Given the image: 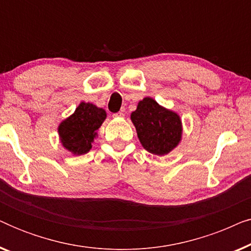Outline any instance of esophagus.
Segmentation results:
<instances>
[{
    "mask_svg": "<svg viewBox=\"0 0 251 251\" xmlns=\"http://www.w3.org/2000/svg\"><path fill=\"white\" fill-rule=\"evenodd\" d=\"M113 116H114V118H123V116H125V113H123V111H120L118 113H114Z\"/></svg>",
    "mask_w": 251,
    "mask_h": 251,
    "instance_id": "1",
    "label": "esophagus"
}]
</instances>
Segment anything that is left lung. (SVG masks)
<instances>
[{
  "label": "left lung",
  "mask_w": 251,
  "mask_h": 251,
  "mask_svg": "<svg viewBox=\"0 0 251 251\" xmlns=\"http://www.w3.org/2000/svg\"><path fill=\"white\" fill-rule=\"evenodd\" d=\"M142 145L150 153L164 155L180 142L181 121L177 113L162 107L154 99L146 97L131 113Z\"/></svg>",
  "instance_id": "1"
}]
</instances>
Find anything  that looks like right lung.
<instances>
[{"label":"right lung","instance_id":"obj_1","mask_svg":"<svg viewBox=\"0 0 251 251\" xmlns=\"http://www.w3.org/2000/svg\"><path fill=\"white\" fill-rule=\"evenodd\" d=\"M105 119V109L82 101L74 114L64 120L58 128L63 146L75 155L88 153L97 136V130Z\"/></svg>","mask_w":251,"mask_h":251}]
</instances>
